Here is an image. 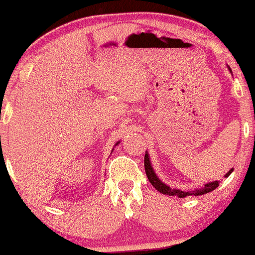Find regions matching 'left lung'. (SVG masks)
I'll use <instances>...</instances> for the list:
<instances>
[{"label": "left lung", "mask_w": 255, "mask_h": 255, "mask_svg": "<svg viewBox=\"0 0 255 255\" xmlns=\"http://www.w3.org/2000/svg\"><path fill=\"white\" fill-rule=\"evenodd\" d=\"M230 69V68H228ZM231 70V69H230ZM144 168H145V173H146V177L149 179V181H150V184L153 185L154 187H155L156 190H158L159 192H161V194L164 195H169V196H177V197H186V196H190V195H195V196H199V195H204V194H207V192L210 191H213L215 189H217L218 187V184H220V181H212V182H208V184H205V186L202 187V189H197L195 190V191H182V190H179V189H171L170 186H168V185L164 184L161 180H159V177L156 176V174L154 173L153 170V166H151L150 164V160H149V155L148 153H145V156H144ZM233 171V169H231L230 171H228L227 174H226L225 177H228L231 175V173Z\"/></svg>", "instance_id": "1"}]
</instances>
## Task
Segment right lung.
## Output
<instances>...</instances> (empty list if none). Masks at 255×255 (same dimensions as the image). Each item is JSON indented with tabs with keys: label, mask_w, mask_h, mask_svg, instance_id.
I'll return each mask as SVG.
<instances>
[{
	"label": "right lung",
	"mask_w": 255,
	"mask_h": 255,
	"mask_svg": "<svg viewBox=\"0 0 255 255\" xmlns=\"http://www.w3.org/2000/svg\"><path fill=\"white\" fill-rule=\"evenodd\" d=\"M118 143H120V142H118ZM118 143H117V144H118Z\"/></svg>",
	"instance_id": "right-lung-1"
}]
</instances>
